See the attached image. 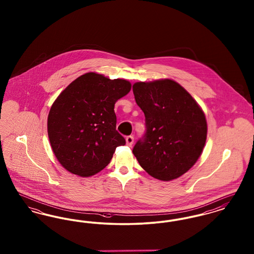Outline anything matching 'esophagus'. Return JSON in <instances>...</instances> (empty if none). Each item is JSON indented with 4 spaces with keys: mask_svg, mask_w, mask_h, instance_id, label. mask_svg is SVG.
<instances>
[{
    "mask_svg": "<svg viewBox=\"0 0 254 254\" xmlns=\"http://www.w3.org/2000/svg\"><path fill=\"white\" fill-rule=\"evenodd\" d=\"M126 142H127V145H128V146H131L133 142H134L133 136H127V137L126 138Z\"/></svg>",
    "mask_w": 254,
    "mask_h": 254,
    "instance_id": "34e87169",
    "label": "esophagus"
}]
</instances>
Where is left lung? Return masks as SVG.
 <instances>
[{
	"mask_svg": "<svg viewBox=\"0 0 254 254\" xmlns=\"http://www.w3.org/2000/svg\"><path fill=\"white\" fill-rule=\"evenodd\" d=\"M135 101L145 116L144 141L133 154L152 177L169 182L191 169L201 156L207 135L205 113L181 85L171 79L137 82Z\"/></svg>",
	"mask_w": 254,
	"mask_h": 254,
	"instance_id": "1",
	"label": "left lung"
}]
</instances>
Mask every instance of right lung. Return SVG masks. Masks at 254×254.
<instances>
[{"mask_svg":"<svg viewBox=\"0 0 254 254\" xmlns=\"http://www.w3.org/2000/svg\"><path fill=\"white\" fill-rule=\"evenodd\" d=\"M130 89L127 80L87 72L61 92L49 110L48 134L63 168L89 177L109 165L116 147L126 144L116 130L114 106Z\"/></svg>","mask_w":254,"mask_h":254,"instance_id":"obj_1","label":"right lung"}]
</instances>
